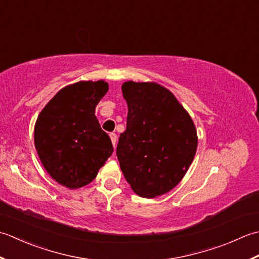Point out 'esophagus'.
<instances>
[{
	"label": "esophagus",
	"instance_id": "1",
	"mask_svg": "<svg viewBox=\"0 0 259 259\" xmlns=\"http://www.w3.org/2000/svg\"><path fill=\"white\" fill-rule=\"evenodd\" d=\"M109 137H110V140H112V143H113V145H114V147H115L116 142H117V135H116L115 133H110V134H109Z\"/></svg>",
	"mask_w": 259,
	"mask_h": 259
}]
</instances>
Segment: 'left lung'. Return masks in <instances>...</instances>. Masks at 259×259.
I'll list each match as a JSON object with an SVG mask.
<instances>
[{"label":"left lung","instance_id":"left-lung-1","mask_svg":"<svg viewBox=\"0 0 259 259\" xmlns=\"http://www.w3.org/2000/svg\"><path fill=\"white\" fill-rule=\"evenodd\" d=\"M126 130L119 136L120 170L132 190L155 198L178 186L196 155L198 136L189 113L156 82L126 81Z\"/></svg>","mask_w":259,"mask_h":259}]
</instances>
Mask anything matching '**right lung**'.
<instances>
[{"instance_id":"obj_1","label":"right lung","mask_w":259,"mask_h":259,"mask_svg":"<svg viewBox=\"0 0 259 259\" xmlns=\"http://www.w3.org/2000/svg\"><path fill=\"white\" fill-rule=\"evenodd\" d=\"M107 92L104 80L78 81L58 92L38 116L36 152L47 172L63 187L87 186L112 155V141L95 116Z\"/></svg>"}]
</instances>
